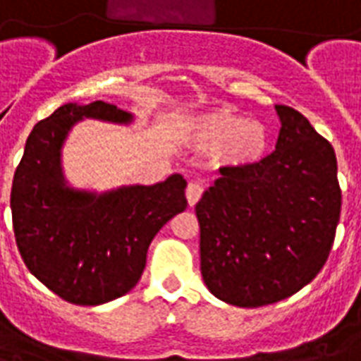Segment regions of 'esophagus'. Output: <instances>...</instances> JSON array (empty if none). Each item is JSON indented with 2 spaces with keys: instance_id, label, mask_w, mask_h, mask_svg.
Listing matches in <instances>:
<instances>
[{
  "instance_id": "esophagus-1",
  "label": "esophagus",
  "mask_w": 361,
  "mask_h": 361,
  "mask_svg": "<svg viewBox=\"0 0 361 361\" xmlns=\"http://www.w3.org/2000/svg\"><path fill=\"white\" fill-rule=\"evenodd\" d=\"M201 195H203V188H201L199 183H195V181H191L188 185V189H185V197H188L189 207H195V204L199 203Z\"/></svg>"
}]
</instances>
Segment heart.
<instances>
[{"label":"heart","instance_id":"heart-1","mask_svg":"<svg viewBox=\"0 0 361 361\" xmlns=\"http://www.w3.org/2000/svg\"><path fill=\"white\" fill-rule=\"evenodd\" d=\"M183 137L193 149L219 152L224 164L240 170L263 162L271 150V133L265 123L230 108H214L191 118Z\"/></svg>","mask_w":361,"mask_h":361}]
</instances>
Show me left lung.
Masks as SVG:
<instances>
[{
  "label": "left lung",
  "instance_id": "obj_1",
  "mask_svg": "<svg viewBox=\"0 0 361 361\" xmlns=\"http://www.w3.org/2000/svg\"><path fill=\"white\" fill-rule=\"evenodd\" d=\"M274 110V152L253 168H220L195 207L204 284L238 307L280 302L310 284L341 220L333 145L294 108Z\"/></svg>",
  "mask_w": 361,
  "mask_h": 361
}]
</instances>
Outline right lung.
<instances>
[{"label": "right lung", "instance_id": "obj_1", "mask_svg": "<svg viewBox=\"0 0 361 361\" xmlns=\"http://www.w3.org/2000/svg\"><path fill=\"white\" fill-rule=\"evenodd\" d=\"M82 119L129 126L133 114L102 100L69 102L38 121L13 178V230L25 265L44 286L77 305H100L139 282L152 238L188 207V181L172 173L154 185L102 193L71 188L61 149Z\"/></svg>", "mask_w": 361, "mask_h": 361}]
</instances>
